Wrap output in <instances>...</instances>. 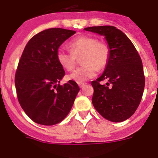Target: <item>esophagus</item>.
<instances>
[{"label": "esophagus", "instance_id": "obj_1", "mask_svg": "<svg viewBox=\"0 0 158 158\" xmlns=\"http://www.w3.org/2000/svg\"><path fill=\"white\" fill-rule=\"evenodd\" d=\"M85 82H79V83H78V85H79V86L80 87V88H82V87H83L84 85H85Z\"/></svg>", "mask_w": 158, "mask_h": 158}]
</instances>
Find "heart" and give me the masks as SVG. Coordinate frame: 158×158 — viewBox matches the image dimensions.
Masks as SVG:
<instances>
[{
	"label": "heart",
	"mask_w": 158,
	"mask_h": 158,
	"mask_svg": "<svg viewBox=\"0 0 158 158\" xmlns=\"http://www.w3.org/2000/svg\"><path fill=\"white\" fill-rule=\"evenodd\" d=\"M71 51L59 48L56 53L59 63L67 71L76 67L77 57L81 56L82 66L68 76L70 80L83 82L94 77L98 70L105 68L110 58V48L106 44L98 42L95 37L82 35L69 43Z\"/></svg>",
	"instance_id": "b5f03b06"
}]
</instances>
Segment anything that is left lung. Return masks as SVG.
<instances>
[{
	"label": "left lung",
	"instance_id": "obj_1",
	"mask_svg": "<svg viewBox=\"0 0 158 158\" xmlns=\"http://www.w3.org/2000/svg\"><path fill=\"white\" fill-rule=\"evenodd\" d=\"M104 36L110 48V58L103 73L92 82L93 102L96 111L112 122H123L138 107L145 85L142 61L128 37L113 26L84 28ZM106 79V85L99 82Z\"/></svg>",
	"mask_w": 158,
	"mask_h": 158
}]
</instances>
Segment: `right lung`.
Listing matches in <instances>:
<instances>
[{"instance_id":"add662e5","label":"right lung","mask_w":158,"mask_h":158,"mask_svg":"<svg viewBox=\"0 0 158 158\" xmlns=\"http://www.w3.org/2000/svg\"><path fill=\"white\" fill-rule=\"evenodd\" d=\"M76 33L48 28L31 38L15 74L18 102L26 114L38 124L52 126L63 120L79 91L76 82L59 84L65 76L56 53L60 45Z\"/></svg>"}]
</instances>
